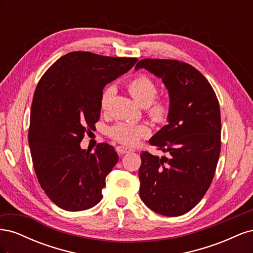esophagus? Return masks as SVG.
Listing matches in <instances>:
<instances>
[{
  "label": "esophagus",
  "instance_id": "1",
  "mask_svg": "<svg viewBox=\"0 0 253 253\" xmlns=\"http://www.w3.org/2000/svg\"><path fill=\"white\" fill-rule=\"evenodd\" d=\"M116 151H117L119 155H124V154H126V153L132 152L133 150L129 149V148H126V147H121V145H118V147L116 148Z\"/></svg>",
  "mask_w": 253,
  "mask_h": 253
}]
</instances>
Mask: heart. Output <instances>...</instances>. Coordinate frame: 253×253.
I'll return each instance as SVG.
<instances>
[{"label": "heart", "mask_w": 253, "mask_h": 253, "mask_svg": "<svg viewBox=\"0 0 253 253\" xmlns=\"http://www.w3.org/2000/svg\"><path fill=\"white\" fill-rule=\"evenodd\" d=\"M126 88L134 100L141 106H145L149 116L156 122L166 120L169 113V104L165 99H156V83L145 75L135 76L126 84ZM111 88H106L100 98V108L104 110L108 104ZM150 134V128L142 124L119 122L110 129L112 138L126 145H133L143 137Z\"/></svg>", "instance_id": "obj_1"}]
</instances>
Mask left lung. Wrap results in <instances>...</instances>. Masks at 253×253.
Segmentation results:
<instances>
[{"instance_id": "obj_1", "label": "left lung", "mask_w": 253, "mask_h": 253, "mask_svg": "<svg viewBox=\"0 0 253 253\" xmlns=\"http://www.w3.org/2000/svg\"><path fill=\"white\" fill-rule=\"evenodd\" d=\"M144 68L169 93L168 125L149 140L167 156L141 153L139 195L151 210L179 216L209 189L220 153V111L215 93L196 68L177 60L143 59Z\"/></svg>"}]
</instances>
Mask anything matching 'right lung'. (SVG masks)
Here are the masks:
<instances>
[{
  "instance_id": "right-lung-1",
  "label": "right lung",
  "mask_w": 253,
  "mask_h": 253,
  "mask_svg": "<svg viewBox=\"0 0 253 253\" xmlns=\"http://www.w3.org/2000/svg\"><path fill=\"white\" fill-rule=\"evenodd\" d=\"M136 58L68 52L42 76L30 112L28 142L41 188L61 209L83 211L102 200L105 177L118 162L112 145L83 150L85 132L100 118L106 84L126 74Z\"/></svg>"
}]
</instances>
